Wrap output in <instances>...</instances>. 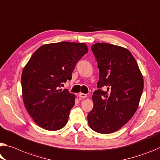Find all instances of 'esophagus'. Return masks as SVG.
<instances>
[{
  "mask_svg": "<svg viewBox=\"0 0 160 160\" xmlns=\"http://www.w3.org/2000/svg\"><path fill=\"white\" fill-rule=\"evenodd\" d=\"M78 95H79V97L81 98H87V95H86V94H84V93H82V92H80Z\"/></svg>",
  "mask_w": 160,
  "mask_h": 160,
  "instance_id": "esophagus-1",
  "label": "esophagus"
}]
</instances>
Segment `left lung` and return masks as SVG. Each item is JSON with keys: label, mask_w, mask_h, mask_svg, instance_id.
Returning <instances> with one entry per match:
<instances>
[{"label": "left lung", "mask_w": 160, "mask_h": 160, "mask_svg": "<svg viewBox=\"0 0 160 160\" xmlns=\"http://www.w3.org/2000/svg\"><path fill=\"white\" fill-rule=\"evenodd\" d=\"M100 70L93 92V108L88 115L92 130L110 134L120 130L138 110L143 91L142 75L135 58L125 48L109 43L92 45ZM104 87L107 90H102Z\"/></svg>", "instance_id": "1"}]
</instances>
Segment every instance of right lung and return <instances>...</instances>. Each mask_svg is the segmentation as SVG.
Here are the masks:
<instances>
[{
	"instance_id": "1",
	"label": "right lung",
	"mask_w": 160,
	"mask_h": 160,
	"mask_svg": "<svg viewBox=\"0 0 160 160\" xmlns=\"http://www.w3.org/2000/svg\"><path fill=\"white\" fill-rule=\"evenodd\" d=\"M88 52L85 43L60 42L40 46L22 72L23 102L38 125L47 130L64 128L75 96L59 90L62 82L72 79L77 62Z\"/></svg>"
}]
</instances>
